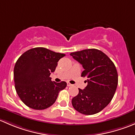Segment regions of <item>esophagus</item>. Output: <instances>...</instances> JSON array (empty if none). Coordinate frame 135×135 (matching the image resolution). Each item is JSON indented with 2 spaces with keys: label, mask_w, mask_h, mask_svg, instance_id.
<instances>
[{
  "label": "esophagus",
  "mask_w": 135,
  "mask_h": 135,
  "mask_svg": "<svg viewBox=\"0 0 135 135\" xmlns=\"http://www.w3.org/2000/svg\"><path fill=\"white\" fill-rule=\"evenodd\" d=\"M67 85L68 86H72V85H73V84H70V82H67Z\"/></svg>",
  "instance_id": "esophagus-1"
}]
</instances>
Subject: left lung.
Segmentation results:
<instances>
[{
    "label": "left lung",
    "mask_w": 135,
    "mask_h": 135,
    "mask_svg": "<svg viewBox=\"0 0 135 135\" xmlns=\"http://www.w3.org/2000/svg\"><path fill=\"white\" fill-rule=\"evenodd\" d=\"M84 69L82 77L88 78L85 89L72 99L76 110L85 115H93L104 109L112 99L118 83L116 68L103 51L88 49L70 54Z\"/></svg>",
    "instance_id": "obj_1"
}]
</instances>
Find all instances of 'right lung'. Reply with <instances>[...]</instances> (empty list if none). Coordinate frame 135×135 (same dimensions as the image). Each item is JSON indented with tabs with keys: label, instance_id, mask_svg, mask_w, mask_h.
Listing matches in <instances>:
<instances>
[{
	"label": "right lung",
	"instance_id": "add662e5",
	"mask_svg": "<svg viewBox=\"0 0 135 135\" xmlns=\"http://www.w3.org/2000/svg\"><path fill=\"white\" fill-rule=\"evenodd\" d=\"M64 56L65 54L39 47L28 50L17 59L13 70L15 88L25 105L44 110L54 104L66 83L52 81L50 76Z\"/></svg>",
	"mask_w": 135,
	"mask_h": 135
}]
</instances>
